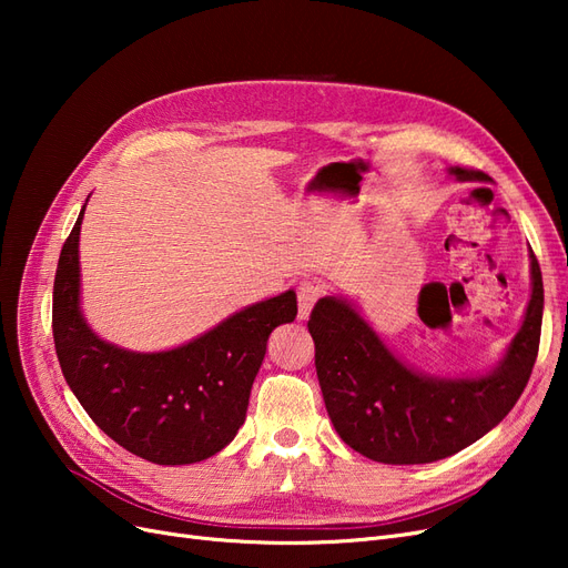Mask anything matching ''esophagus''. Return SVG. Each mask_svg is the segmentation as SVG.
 I'll return each mask as SVG.
<instances>
[{"instance_id":"esophagus-1","label":"esophagus","mask_w":568,"mask_h":568,"mask_svg":"<svg viewBox=\"0 0 568 568\" xmlns=\"http://www.w3.org/2000/svg\"><path fill=\"white\" fill-rule=\"evenodd\" d=\"M320 296H322V288L315 282H303L298 286V320L311 317V311Z\"/></svg>"}]
</instances>
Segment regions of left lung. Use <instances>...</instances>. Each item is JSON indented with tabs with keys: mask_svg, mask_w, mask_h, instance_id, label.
I'll return each instance as SVG.
<instances>
[{
	"mask_svg": "<svg viewBox=\"0 0 568 568\" xmlns=\"http://www.w3.org/2000/svg\"><path fill=\"white\" fill-rule=\"evenodd\" d=\"M448 175L486 180L462 168H448ZM542 303V274L530 253V298L519 332L490 369L450 376L405 363L351 298H320L307 329L336 434L382 464H428L464 450L500 424L524 393L540 346Z\"/></svg>",
	"mask_w": 568,
	"mask_h": 568,
	"instance_id": "left-lung-1",
	"label": "left lung"
}]
</instances>
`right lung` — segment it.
I'll use <instances>...</instances> for the list:
<instances>
[{
  "mask_svg": "<svg viewBox=\"0 0 568 568\" xmlns=\"http://www.w3.org/2000/svg\"><path fill=\"white\" fill-rule=\"evenodd\" d=\"M84 205L54 280L51 326L65 382L101 432L132 455L168 467L209 459L242 428L267 338L296 320V291L257 301L175 348L142 353L115 346L82 313Z\"/></svg>",
  "mask_w": 568,
  "mask_h": 568,
  "instance_id": "add662e5",
  "label": "right lung"
}]
</instances>
